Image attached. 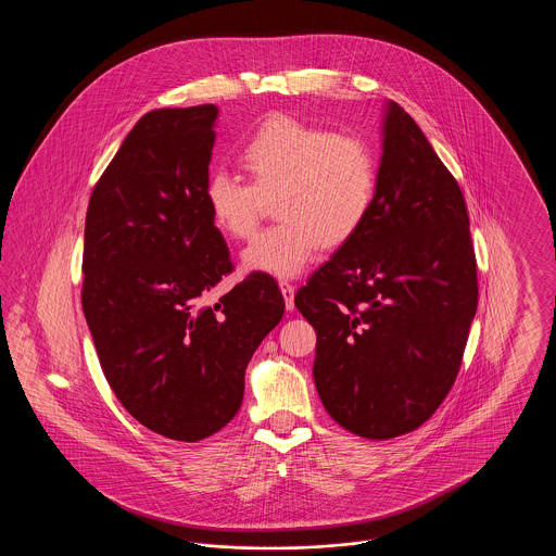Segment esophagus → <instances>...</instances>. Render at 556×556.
Wrapping results in <instances>:
<instances>
[{"label": "esophagus", "instance_id": "obj_1", "mask_svg": "<svg viewBox=\"0 0 556 556\" xmlns=\"http://www.w3.org/2000/svg\"><path fill=\"white\" fill-rule=\"evenodd\" d=\"M279 288H281V293H283V300H286V308L288 311H293V293H295V288L291 286L290 281H279Z\"/></svg>", "mask_w": 556, "mask_h": 556}]
</instances>
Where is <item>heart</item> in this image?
Wrapping results in <instances>:
<instances>
[{"mask_svg": "<svg viewBox=\"0 0 556 556\" xmlns=\"http://www.w3.org/2000/svg\"><path fill=\"white\" fill-rule=\"evenodd\" d=\"M250 184L214 173L204 187L212 223L227 238L258 231L265 200L277 225L243 252V266L293 277L318 248H340L365 225L379 186V162L367 139L275 114L238 148Z\"/></svg>", "mask_w": 556, "mask_h": 556, "instance_id": "b5f03b06", "label": "heart"}]
</instances>
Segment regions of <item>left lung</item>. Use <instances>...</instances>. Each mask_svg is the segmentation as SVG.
I'll return each instance as SVG.
<instances>
[{
  "label": "left lung",
  "mask_w": 556,
  "mask_h": 556,
  "mask_svg": "<svg viewBox=\"0 0 556 556\" xmlns=\"http://www.w3.org/2000/svg\"><path fill=\"white\" fill-rule=\"evenodd\" d=\"M293 302L317 331L320 402L348 431L404 435L448 396L476 317V250L460 187L396 102L365 225Z\"/></svg>",
  "instance_id": "obj_1"
}]
</instances>
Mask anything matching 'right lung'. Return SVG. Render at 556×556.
Instances as JSON below:
<instances>
[{
	"mask_svg": "<svg viewBox=\"0 0 556 556\" xmlns=\"http://www.w3.org/2000/svg\"><path fill=\"white\" fill-rule=\"evenodd\" d=\"M218 108L143 114L93 187L85 216L83 313L112 392L132 419L179 442L238 415L245 367L283 317L277 281L233 270L204 187Z\"/></svg>",
	"mask_w": 556,
	"mask_h": 556,
	"instance_id": "obj_1",
	"label": "right lung"
}]
</instances>
